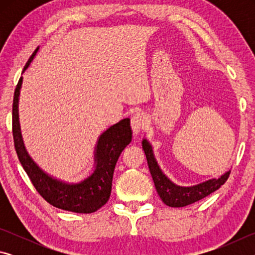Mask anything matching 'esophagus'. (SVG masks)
I'll return each mask as SVG.
<instances>
[{
	"label": "esophagus",
	"instance_id": "34e87169",
	"mask_svg": "<svg viewBox=\"0 0 255 255\" xmlns=\"http://www.w3.org/2000/svg\"><path fill=\"white\" fill-rule=\"evenodd\" d=\"M131 129L133 133H139L141 130H143L145 125H146V117L144 116V114L141 112H136L135 115L131 117Z\"/></svg>",
	"mask_w": 255,
	"mask_h": 255
}]
</instances>
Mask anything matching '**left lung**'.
<instances>
[{
	"label": "left lung",
	"mask_w": 255,
	"mask_h": 255,
	"mask_svg": "<svg viewBox=\"0 0 255 255\" xmlns=\"http://www.w3.org/2000/svg\"><path fill=\"white\" fill-rule=\"evenodd\" d=\"M141 145H143V149L145 152L146 158H147L148 169L150 174H152L156 191L164 204L169 207L179 208V207H185L193 204V202L204 199L205 197L209 196L210 193H213L216 190L221 188L227 181L228 176H230L231 170H228L225 173L219 176L218 179H209L201 183L189 185V187L178 185L174 182H172L163 173L161 167L157 164L156 158L154 156L152 145L149 144V141L146 138L141 140Z\"/></svg>",
	"instance_id": "8db88e82"
}]
</instances>
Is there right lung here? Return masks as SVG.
Returning a JSON list of instances; mask_svg holds the SVG:
<instances>
[{
	"instance_id": "right-lung-1",
	"label": "right lung",
	"mask_w": 255,
	"mask_h": 255,
	"mask_svg": "<svg viewBox=\"0 0 255 255\" xmlns=\"http://www.w3.org/2000/svg\"><path fill=\"white\" fill-rule=\"evenodd\" d=\"M38 49L39 47L30 56L22 74L31 64ZM22 81L23 77L21 76L15 88L12 107V131L14 147L21 165L27 172L33 187L50 205L73 213H94L106 205L110 198L116 163L132 138L130 119H122L99 136L94 148V169L91 174L80 182H65L54 178L40 169L25 149L19 122V97Z\"/></svg>"
}]
</instances>
